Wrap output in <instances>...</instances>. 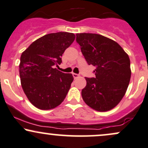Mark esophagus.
<instances>
[{
    "instance_id": "esophagus-1",
    "label": "esophagus",
    "mask_w": 148,
    "mask_h": 148,
    "mask_svg": "<svg viewBox=\"0 0 148 148\" xmlns=\"http://www.w3.org/2000/svg\"><path fill=\"white\" fill-rule=\"evenodd\" d=\"M72 75H73V77H74V79H76V78H78V77H79V74H75V73H73Z\"/></svg>"
}]
</instances>
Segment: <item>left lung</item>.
<instances>
[{
	"mask_svg": "<svg viewBox=\"0 0 148 148\" xmlns=\"http://www.w3.org/2000/svg\"><path fill=\"white\" fill-rule=\"evenodd\" d=\"M76 41L88 64L95 66V77H86L81 91L85 103L97 111L118 104L131 78L130 60L123 49L111 39L94 33H77Z\"/></svg>",
	"mask_w": 148,
	"mask_h": 148,
	"instance_id": "8db88e82",
	"label": "left lung"
}]
</instances>
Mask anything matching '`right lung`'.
<instances>
[{"mask_svg": "<svg viewBox=\"0 0 148 148\" xmlns=\"http://www.w3.org/2000/svg\"><path fill=\"white\" fill-rule=\"evenodd\" d=\"M75 39L74 33L58 32L37 39L22 53L19 75L23 92L30 103L42 110L60 105L66 97L74 77L56 67Z\"/></svg>", "mask_w": 148, "mask_h": 148, "instance_id": "1", "label": "right lung"}]
</instances>
